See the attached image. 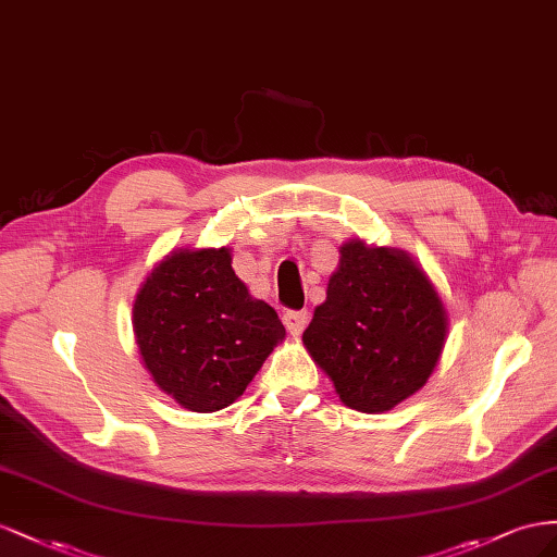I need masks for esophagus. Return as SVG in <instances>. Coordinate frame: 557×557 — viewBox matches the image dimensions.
Here are the masks:
<instances>
[{
    "instance_id": "esophagus-1",
    "label": "esophagus",
    "mask_w": 557,
    "mask_h": 557,
    "mask_svg": "<svg viewBox=\"0 0 557 557\" xmlns=\"http://www.w3.org/2000/svg\"><path fill=\"white\" fill-rule=\"evenodd\" d=\"M308 320H310V314L306 310H287L282 314V322H284V326H287L292 336H300L304 329L308 326Z\"/></svg>"
}]
</instances>
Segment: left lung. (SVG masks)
I'll use <instances>...</instances> for the list:
<instances>
[{
  "instance_id": "left-lung-1",
  "label": "left lung",
  "mask_w": 557,
  "mask_h": 557,
  "mask_svg": "<svg viewBox=\"0 0 557 557\" xmlns=\"http://www.w3.org/2000/svg\"><path fill=\"white\" fill-rule=\"evenodd\" d=\"M448 341V310L408 251L352 237L341 247L326 300L304 345L359 412H385L432 377Z\"/></svg>"
}]
</instances>
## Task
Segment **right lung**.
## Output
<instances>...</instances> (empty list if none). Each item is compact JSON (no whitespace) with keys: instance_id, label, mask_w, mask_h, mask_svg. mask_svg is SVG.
<instances>
[{"instance_id":"obj_1","label":"right lung","mask_w":557,"mask_h":557,"mask_svg":"<svg viewBox=\"0 0 557 557\" xmlns=\"http://www.w3.org/2000/svg\"><path fill=\"white\" fill-rule=\"evenodd\" d=\"M231 263L228 247L172 249L133 300L141 363L158 389L194 412L231 406L287 336Z\"/></svg>"}]
</instances>
